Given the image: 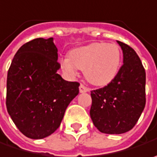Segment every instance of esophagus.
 <instances>
[{
	"label": "esophagus",
	"instance_id": "esophagus-1",
	"mask_svg": "<svg viewBox=\"0 0 157 157\" xmlns=\"http://www.w3.org/2000/svg\"><path fill=\"white\" fill-rule=\"evenodd\" d=\"M79 90L81 93H85V92L89 91V89L86 87L85 85H83V84H81L80 87H79Z\"/></svg>",
	"mask_w": 157,
	"mask_h": 157
}]
</instances>
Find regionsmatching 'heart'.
Instances as JSON below:
<instances>
[{
  "label": "heart",
  "mask_w": 157,
  "mask_h": 157,
  "mask_svg": "<svg viewBox=\"0 0 157 157\" xmlns=\"http://www.w3.org/2000/svg\"><path fill=\"white\" fill-rule=\"evenodd\" d=\"M61 69L68 76L84 71L92 84L105 86L118 75L121 64V52L116 44L94 42L73 49L68 56L59 59Z\"/></svg>",
  "instance_id": "1"
}]
</instances>
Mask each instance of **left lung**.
Wrapping results in <instances>:
<instances>
[{"instance_id":"obj_1","label":"left lung","mask_w":157,"mask_h":157,"mask_svg":"<svg viewBox=\"0 0 157 157\" xmlns=\"http://www.w3.org/2000/svg\"><path fill=\"white\" fill-rule=\"evenodd\" d=\"M117 42L123 52V65L108 85L90 92L93 124L109 134L131 130L146 104V73L140 59L128 44Z\"/></svg>"}]
</instances>
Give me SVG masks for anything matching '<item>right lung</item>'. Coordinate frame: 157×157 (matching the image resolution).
Returning a JSON list of instances; mask_svg holds the SVG:
<instances>
[{
	"instance_id": "right-lung-1",
	"label": "right lung",
	"mask_w": 157,
	"mask_h": 157,
	"mask_svg": "<svg viewBox=\"0 0 157 157\" xmlns=\"http://www.w3.org/2000/svg\"><path fill=\"white\" fill-rule=\"evenodd\" d=\"M59 68L52 38L25 43L13 58L6 105L15 125L28 138L43 139L54 133L78 95L80 83L65 81L57 74Z\"/></svg>"
}]
</instances>
